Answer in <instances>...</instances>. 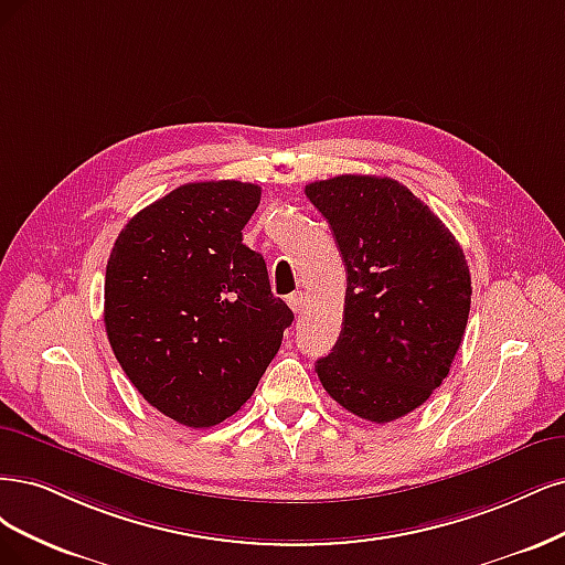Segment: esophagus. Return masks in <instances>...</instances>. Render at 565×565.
<instances>
[{
  "label": "esophagus",
  "mask_w": 565,
  "mask_h": 565,
  "mask_svg": "<svg viewBox=\"0 0 565 565\" xmlns=\"http://www.w3.org/2000/svg\"><path fill=\"white\" fill-rule=\"evenodd\" d=\"M305 298H307V296L302 294V290H296V294H290V296L286 298V302H288L290 309H294L296 315H300L302 307H305Z\"/></svg>",
  "instance_id": "1"
}]
</instances>
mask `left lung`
Instances as JSON below:
<instances>
[{
	"label": "left lung",
	"mask_w": 565,
	"mask_h": 565,
	"mask_svg": "<svg viewBox=\"0 0 565 565\" xmlns=\"http://www.w3.org/2000/svg\"><path fill=\"white\" fill-rule=\"evenodd\" d=\"M305 194L348 271L340 338L317 361L321 385L363 420H398L427 402L460 350L471 305L465 253L392 178L335 175Z\"/></svg>",
	"instance_id": "left-lung-1"
}]
</instances>
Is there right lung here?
I'll return each mask as SVG.
<instances>
[{
	"instance_id": "1",
	"label": "right lung",
	"mask_w": 565,
	"mask_h": 565,
	"mask_svg": "<svg viewBox=\"0 0 565 565\" xmlns=\"http://www.w3.org/2000/svg\"><path fill=\"white\" fill-rule=\"evenodd\" d=\"M260 188L180 185L136 213L105 269V331L145 402L204 429L239 411L281 348L294 312L269 288L244 225Z\"/></svg>"
}]
</instances>
